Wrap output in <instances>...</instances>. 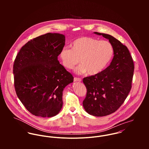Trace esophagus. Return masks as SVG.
Segmentation results:
<instances>
[{"mask_svg": "<svg viewBox=\"0 0 149 149\" xmlns=\"http://www.w3.org/2000/svg\"><path fill=\"white\" fill-rule=\"evenodd\" d=\"M74 81H81V79L80 78H78V77H74Z\"/></svg>", "mask_w": 149, "mask_h": 149, "instance_id": "1", "label": "esophagus"}]
</instances>
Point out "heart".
I'll return each mask as SVG.
<instances>
[{
  "instance_id": "heart-1",
  "label": "heart",
  "mask_w": 149,
  "mask_h": 149,
  "mask_svg": "<svg viewBox=\"0 0 149 149\" xmlns=\"http://www.w3.org/2000/svg\"><path fill=\"white\" fill-rule=\"evenodd\" d=\"M114 49L112 43L107 41L81 37L72 43L71 47H64L60 53V57L64 67L73 69L80 63L76 72L79 73L88 72L89 75L101 73L112 60Z\"/></svg>"
}]
</instances>
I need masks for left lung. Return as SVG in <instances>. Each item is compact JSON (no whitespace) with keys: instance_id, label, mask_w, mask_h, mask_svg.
Masks as SVG:
<instances>
[{"instance_id":"left-lung-1","label":"left lung","mask_w":149,"mask_h":149,"mask_svg":"<svg viewBox=\"0 0 149 149\" xmlns=\"http://www.w3.org/2000/svg\"><path fill=\"white\" fill-rule=\"evenodd\" d=\"M94 33L112 43L114 56L105 70L83 79L87 92L83 104L89 114L104 116L115 112L127 98L132 86L134 65L125 45L111 35Z\"/></svg>"}]
</instances>
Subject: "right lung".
<instances>
[{
  "label": "right lung",
  "mask_w": 149,
  "mask_h": 149,
  "mask_svg": "<svg viewBox=\"0 0 149 149\" xmlns=\"http://www.w3.org/2000/svg\"><path fill=\"white\" fill-rule=\"evenodd\" d=\"M65 37L48 33L28 41L14 61L13 73L16 93L33 115L52 117L61 111L63 92L73 77L60 64L58 56Z\"/></svg>",
  "instance_id": "add662e5"
}]
</instances>
